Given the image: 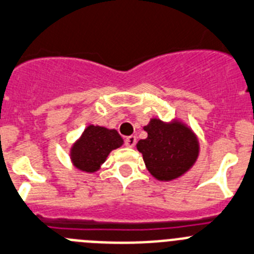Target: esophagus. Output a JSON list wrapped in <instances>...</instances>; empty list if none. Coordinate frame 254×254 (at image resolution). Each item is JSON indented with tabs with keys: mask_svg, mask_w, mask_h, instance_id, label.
Segmentation results:
<instances>
[{
	"mask_svg": "<svg viewBox=\"0 0 254 254\" xmlns=\"http://www.w3.org/2000/svg\"><path fill=\"white\" fill-rule=\"evenodd\" d=\"M136 142H137L136 136H128L127 138L125 139V143L127 147H134Z\"/></svg>",
	"mask_w": 254,
	"mask_h": 254,
	"instance_id": "1",
	"label": "esophagus"
}]
</instances>
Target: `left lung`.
Wrapping results in <instances>:
<instances>
[{"mask_svg": "<svg viewBox=\"0 0 254 254\" xmlns=\"http://www.w3.org/2000/svg\"><path fill=\"white\" fill-rule=\"evenodd\" d=\"M146 139H139L137 149L144 165L158 181H172L185 175L197 161L199 143L194 132L181 121L167 123L152 118L143 127Z\"/></svg>", "mask_w": 254, "mask_h": 254, "instance_id": "8db88e82", "label": "left lung"}]
</instances>
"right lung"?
<instances>
[{"label":"right lung","mask_w":254,"mask_h":254,"mask_svg":"<svg viewBox=\"0 0 254 254\" xmlns=\"http://www.w3.org/2000/svg\"><path fill=\"white\" fill-rule=\"evenodd\" d=\"M123 144L116 129L89 125L71 148V161L76 168L93 173L101 168L111 151Z\"/></svg>","instance_id":"add662e5"}]
</instances>
